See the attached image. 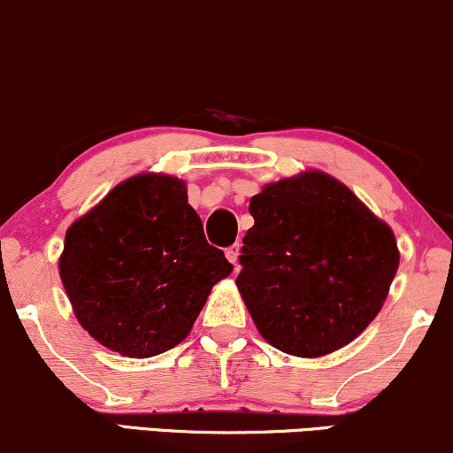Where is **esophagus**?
I'll return each mask as SVG.
<instances>
[{
  "instance_id": "obj_1",
  "label": "esophagus",
  "mask_w": 453,
  "mask_h": 453,
  "mask_svg": "<svg viewBox=\"0 0 453 453\" xmlns=\"http://www.w3.org/2000/svg\"><path fill=\"white\" fill-rule=\"evenodd\" d=\"M239 248H242V245H239V243H233V245H231V248H226V250H225V254H226V258H228V262H233V266H235V269H237Z\"/></svg>"
}]
</instances>
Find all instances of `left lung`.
Listing matches in <instances>:
<instances>
[{"instance_id": "obj_1", "label": "left lung", "mask_w": 453, "mask_h": 453, "mask_svg": "<svg viewBox=\"0 0 453 453\" xmlns=\"http://www.w3.org/2000/svg\"><path fill=\"white\" fill-rule=\"evenodd\" d=\"M250 214L235 283L260 336L306 359L359 336L399 269L393 228L319 170L266 184Z\"/></svg>"}]
</instances>
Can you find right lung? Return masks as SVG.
Returning a JSON list of instances; mask_svg holds the SVG:
<instances>
[{"label": "right lung", "mask_w": 453, "mask_h": 453, "mask_svg": "<svg viewBox=\"0 0 453 453\" xmlns=\"http://www.w3.org/2000/svg\"><path fill=\"white\" fill-rule=\"evenodd\" d=\"M58 271L81 327L115 353L147 359L188 336L233 265L205 242L187 184L138 174L73 222Z\"/></svg>", "instance_id": "add662e5"}]
</instances>
